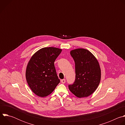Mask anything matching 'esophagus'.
I'll use <instances>...</instances> for the list:
<instances>
[{
  "mask_svg": "<svg viewBox=\"0 0 125 125\" xmlns=\"http://www.w3.org/2000/svg\"><path fill=\"white\" fill-rule=\"evenodd\" d=\"M61 82L62 83H65V82H66V80L65 79H62L61 80Z\"/></svg>",
  "mask_w": 125,
  "mask_h": 125,
  "instance_id": "esophagus-1",
  "label": "esophagus"
}]
</instances>
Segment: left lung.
Masks as SVG:
<instances>
[{
    "instance_id": "left-lung-1",
    "label": "left lung",
    "mask_w": 125,
    "mask_h": 125,
    "mask_svg": "<svg viewBox=\"0 0 125 125\" xmlns=\"http://www.w3.org/2000/svg\"><path fill=\"white\" fill-rule=\"evenodd\" d=\"M75 63V80L68 85L70 91L79 98L87 97L97 88L101 79L99 63L87 49L78 48L71 51Z\"/></svg>"
}]
</instances>
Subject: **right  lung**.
<instances>
[{"instance_id": "add662e5", "label": "right lung", "mask_w": 125, "mask_h": 125, "mask_svg": "<svg viewBox=\"0 0 125 125\" xmlns=\"http://www.w3.org/2000/svg\"><path fill=\"white\" fill-rule=\"evenodd\" d=\"M62 49L42 48L35 52L27 67L26 77L28 85L35 94L45 97L52 93L60 83L54 62Z\"/></svg>"}]
</instances>
